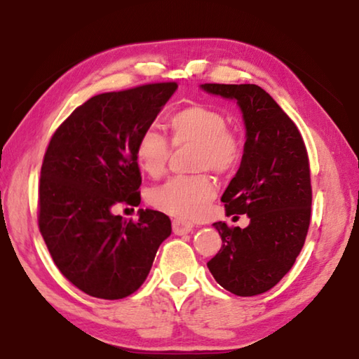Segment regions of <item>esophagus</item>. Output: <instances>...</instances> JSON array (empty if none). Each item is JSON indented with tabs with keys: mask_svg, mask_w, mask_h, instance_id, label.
I'll return each mask as SVG.
<instances>
[{
	"mask_svg": "<svg viewBox=\"0 0 359 359\" xmlns=\"http://www.w3.org/2000/svg\"><path fill=\"white\" fill-rule=\"evenodd\" d=\"M193 229V224L190 221L187 219H182V218H174L172 219V232L175 236H184V233L191 232Z\"/></svg>",
	"mask_w": 359,
	"mask_h": 359,
	"instance_id": "34e87169",
	"label": "esophagus"
}]
</instances>
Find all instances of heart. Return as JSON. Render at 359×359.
Returning a JSON list of instances; mask_svg holds the SVG:
<instances>
[{"instance_id":"obj_1","label":"heart","mask_w":359,"mask_h":359,"mask_svg":"<svg viewBox=\"0 0 359 359\" xmlns=\"http://www.w3.org/2000/svg\"><path fill=\"white\" fill-rule=\"evenodd\" d=\"M173 146L194 144V169H212L218 174L233 171L242 161L245 142L242 136L227 128V119L218 109L191 105L174 113L168 122ZM172 147L155 127L142 130L135 155L140 168L152 177L166 171ZM217 194V185L205 172L177 175L149 194L151 204L177 218L194 219L207 212Z\"/></svg>"}]
</instances>
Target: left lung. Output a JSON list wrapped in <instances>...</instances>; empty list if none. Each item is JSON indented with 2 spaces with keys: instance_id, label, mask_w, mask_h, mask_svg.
Here are the masks:
<instances>
[{
  "instance_id": "left-lung-1",
  "label": "left lung",
  "mask_w": 359,
  "mask_h": 359,
  "mask_svg": "<svg viewBox=\"0 0 359 359\" xmlns=\"http://www.w3.org/2000/svg\"><path fill=\"white\" fill-rule=\"evenodd\" d=\"M208 94L237 100L246 141L242 163L221 201L248 215L245 229L213 223L223 245L207 262L217 283L238 297L270 290L295 264L311 223V169L302 133L257 84L205 83Z\"/></svg>"
}]
</instances>
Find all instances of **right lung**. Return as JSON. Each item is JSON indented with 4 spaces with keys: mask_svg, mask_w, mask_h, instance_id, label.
I'll use <instances>...</instances> for the list:
<instances>
[{
    "mask_svg": "<svg viewBox=\"0 0 359 359\" xmlns=\"http://www.w3.org/2000/svg\"><path fill=\"white\" fill-rule=\"evenodd\" d=\"M175 89L169 81L94 95L51 136L39 184V229L60 271L90 297L132 295L171 236L165 213L141 208L132 221L114 210L140 205L136 142Z\"/></svg>",
    "mask_w": 359,
    "mask_h": 359,
    "instance_id": "1",
    "label": "right lung"
}]
</instances>
